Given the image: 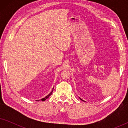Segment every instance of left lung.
<instances>
[{
    "label": "left lung",
    "mask_w": 128,
    "mask_h": 128,
    "mask_svg": "<svg viewBox=\"0 0 128 128\" xmlns=\"http://www.w3.org/2000/svg\"><path fill=\"white\" fill-rule=\"evenodd\" d=\"M80 100H82L81 98H80ZM82 100V101H83V100Z\"/></svg>",
    "instance_id": "1"
}]
</instances>
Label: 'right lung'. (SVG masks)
Masks as SVG:
<instances>
[{
  "instance_id": "1",
  "label": "right lung",
  "mask_w": 128,
  "mask_h": 128,
  "mask_svg": "<svg viewBox=\"0 0 128 128\" xmlns=\"http://www.w3.org/2000/svg\"><path fill=\"white\" fill-rule=\"evenodd\" d=\"M53 90H54V88H53V89H52V92H50V94H49L48 96H46V97H44V98H42V99L41 100V101H44L45 100H46L47 98H49V97H50V95H51V94H52V92H53Z\"/></svg>"
}]
</instances>
